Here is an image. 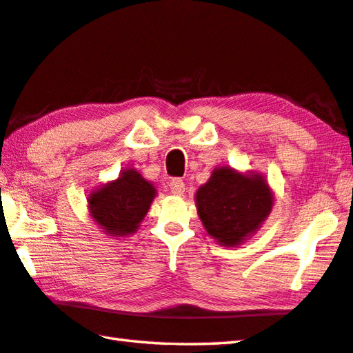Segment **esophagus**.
Wrapping results in <instances>:
<instances>
[{"label": "esophagus", "mask_w": 353, "mask_h": 353, "mask_svg": "<svg viewBox=\"0 0 353 353\" xmlns=\"http://www.w3.org/2000/svg\"><path fill=\"white\" fill-rule=\"evenodd\" d=\"M169 186H170V192L173 195H183V192H184V181L181 180V178H173Z\"/></svg>", "instance_id": "34e87169"}]
</instances>
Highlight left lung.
Returning <instances> with one entry per match:
<instances>
[{
    "mask_svg": "<svg viewBox=\"0 0 353 353\" xmlns=\"http://www.w3.org/2000/svg\"><path fill=\"white\" fill-rule=\"evenodd\" d=\"M273 192L261 173L217 167L196 190L195 203L206 232L223 246L242 245L271 212Z\"/></svg>",
    "mask_w": 353,
    "mask_h": 353,
    "instance_id": "obj_1",
    "label": "left lung"
}]
</instances>
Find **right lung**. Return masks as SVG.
<instances>
[{"instance_id": "add662e5", "label": "right lung", "mask_w": 353, "mask_h": 353, "mask_svg": "<svg viewBox=\"0 0 353 353\" xmlns=\"http://www.w3.org/2000/svg\"><path fill=\"white\" fill-rule=\"evenodd\" d=\"M154 195L157 189L150 181L142 178L138 170L125 169L117 180L90 194V214L108 236H130L138 231Z\"/></svg>"}]
</instances>
